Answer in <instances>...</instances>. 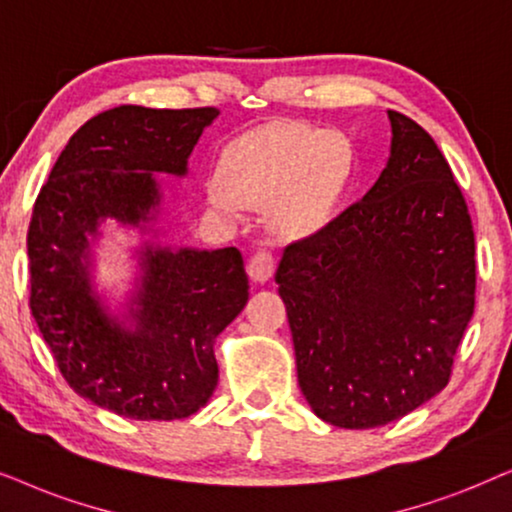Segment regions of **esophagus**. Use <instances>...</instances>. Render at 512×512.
Masks as SVG:
<instances>
[{"label":"esophagus","mask_w":512,"mask_h":512,"mask_svg":"<svg viewBox=\"0 0 512 512\" xmlns=\"http://www.w3.org/2000/svg\"><path fill=\"white\" fill-rule=\"evenodd\" d=\"M248 274L255 283H264L267 278L274 274V255L267 248H260L255 250L250 255V262H248Z\"/></svg>","instance_id":"1"}]
</instances>
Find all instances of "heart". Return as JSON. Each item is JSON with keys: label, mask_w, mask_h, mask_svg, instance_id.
I'll use <instances>...</instances> for the list:
<instances>
[{"label": "heart", "mask_w": 512, "mask_h": 512, "mask_svg": "<svg viewBox=\"0 0 512 512\" xmlns=\"http://www.w3.org/2000/svg\"><path fill=\"white\" fill-rule=\"evenodd\" d=\"M345 174V146L335 134L304 125H281L250 134L236 146L224 177L210 181L212 205H269L271 224L300 234L326 217Z\"/></svg>", "instance_id": "1"}]
</instances>
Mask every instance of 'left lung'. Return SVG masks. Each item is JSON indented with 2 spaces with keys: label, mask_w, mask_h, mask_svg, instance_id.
Here are the masks:
<instances>
[{
  "label": "left lung",
  "mask_w": 512,
  "mask_h": 512,
  "mask_svg": "<svg viewBox=\"0 0 512 512\" xmlns=\"http://www.w3.org/2000/svg\"><path fill=\"white\" fill-rule=\"evenodd\" d=\"M392 153L371 191L276 269L297 380L326 423L387 425L449 383L475 312V231L435 139L387 111Z\"/></svg>",
  "instance_id": "left-lung-1"
}]
</instances>
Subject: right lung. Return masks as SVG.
Instances as JSON below:
<instances>
[{"mask_svg": "<svg viewBox=\"0 0 512 512\" xmlns=\"http://www.w3.org/2000/svg\"><path fill=\"white\" fill-rule=\"evenodd\" d=\"M217 108L118 106L87 120L58 155L28 229L30 312L66 383L134 420H179L217 387L212 345L248 302L236 248L146 250L137 331L111 321L92 295L84 250L101 217L151 219L153 172L186 174Z\"/></svg>", "mask_w": 512, "mask_h": 512, "instance_id": "right-lung-1", "label": "right lung"}]
</instances>
